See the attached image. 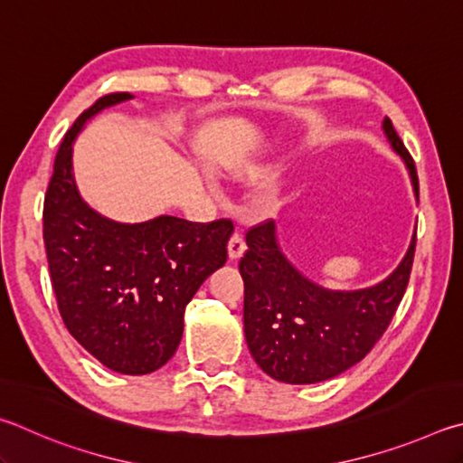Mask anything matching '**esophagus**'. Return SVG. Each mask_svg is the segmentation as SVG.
I'll list each match as a JSON object with an SVG mask.
<instances>
[{"label":"esophagus","mask_w":463,"mask_h":463,"mask_svg":"<svg viewBox=\"0 0 463 463\" xmlns=\"http://www.w3.org/2000/svg\"><path fill=\"white\" fill-rule=\"evenodd\" d=\"M227 252H230L232 260H238V258H241V254L246 252V240L240 232L233 233L230 241H227Z\"/></svg>","instance_id":"esophagus-1"}]
</instances>
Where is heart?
<instances>
[{
    "label": "heart",
    "instance_id": "obj_1",
    "mask_svg": "<svg viewBox=\"0 0 463 463\" xmlns=\"http://www.w3.org/2000/svg\"><path fill=\"white\" fill-rule=\"evenodd\" d=\"M266 168H269V165H264V162H262V165H254V166H250V168H248V173H252V175H260V173H264Z\"/></svg>",
    "mask_w": 463,
    "mask_h": 463
}]
</instances>
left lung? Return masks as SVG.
<instances>
[{"label": "left lung", "instance_id": "8db88e82", "mask_svg": "<svg viewBox=\"0 0 463 463\" xmlns=\"http://www.w3.org/2000/svg\"><path fill=\"white\" fill-rule=\"evenodd\" d=\"M383 129L407 165L419 199L415 162L388 118ZM246 244L240 274L244 279V334L250 354L274 380L315 384L366 358L391 326L409 285L417 232L391 277L360 290H329L303 277L282 254L274 222L252 227Z\"/></svg>", "mask_w": 463, "mask_h": 463}]
</instances>
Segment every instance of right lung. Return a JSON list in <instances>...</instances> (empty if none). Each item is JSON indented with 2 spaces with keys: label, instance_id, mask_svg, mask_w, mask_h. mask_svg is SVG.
I'll use <instances>...</instances> for the list:
<instances>
[{
  "label": "right lung",
  "instance_id": "right-lung-1",
  "mask_svg": "<svg viewBox=\"0 0 463 463\" xmlns=\"http://www.w3.org/2000/svg\"><path fill=\"white\" fill-rule=\"evenodd\" d=\"M132 97H101L64 134L43 222L64 326L105 368L140 376L175 355L184 307L209 274L225 264L233 223H193L170 215L119 223L87 205L72 175V142L93 116Z\"/></svg>",
  "mask_w": 463,
  "mask_h": 463
}]
</instances>
